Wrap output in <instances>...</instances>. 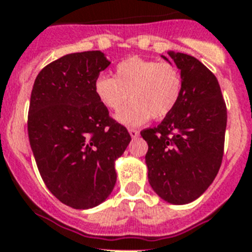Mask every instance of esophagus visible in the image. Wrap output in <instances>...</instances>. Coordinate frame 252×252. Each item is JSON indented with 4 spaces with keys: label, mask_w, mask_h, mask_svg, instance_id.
<instances>
[{
    "label": "esophagus",
    "mask_w": 252,
    "mask_h": 252,
    "mask_svg": "<svg viewBox=\"0 0 252 252\" xmlns=\"http://www.w3.org/2000/svg\"><path fill=\"white\" fill-rule=\"evenodd\" d=\"M129 134H130V137H132V138H137V137L139 135V130L130 128L129 129Z\"/></svg>",
    "instance_id": "34e87169"
}]
</instances>
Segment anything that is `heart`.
Instances as JSON below:
<instances>
[{
    "label": "heart",
    "instance_id": "obj_1",
    "mask_svg": "<svg viewBox=\"0 0 252 252\" xmlns=\"http://www.w3.org/2000/svg\"><path fill=\"white\" fill-rule=\"evenodd\" d=\"M184 81L176 65L168 62L129 57L120 61L114 77L101 74L94 81V93L102 106L118 111L117 120L126 126H139L153 118L159 120L174 111L181 99Z\"/></svg>",
    "mask_w": 252,
    "mask_h": 252
}]
</instances>
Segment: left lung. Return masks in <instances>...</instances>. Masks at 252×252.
<instances>
[{"mask_svg":"<svg viewBox=\"0 0 252 252\" xmlns=\"http://www.w3.org/2000/svg\"><path fill=\"white\" fill-rule=\"evenodd\" d=\"M168 56L181 71L183 95L170 115L141 135L148 144L146 163L152 189L171 204H187L217 176L227 108L218 80L200 61L184 53L168 52Z\"/></svg>","mask_w":252,"mask_h":252,"instance_id":"8db88e82","label":"left lung"}]
</instances>
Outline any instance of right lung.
<instances>
[{
  "instance_id": "1",
  "label": "right lung",
  "mask_w": 252,
  "mask_h": 252,
  "mask_svg": "<svg viewBox=\"0 0 252 252\" xmlns=\"http://www.w3.org/2000/svg\"><path fill=\"white\" fill-rule=\"evenodd\" d=\"M109 64L100 50L67 54L45 65L32 90L28 133L35 162L49 191L76 209L110 195L114 162L132 139L94 93Z\"/></svg>"
}]
</instances>
